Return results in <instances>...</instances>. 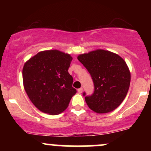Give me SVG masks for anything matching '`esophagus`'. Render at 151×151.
I'll return each instance as SVG.
<instances>
[{
	"label": "esophagus",
	"mask_w": 151,
	"mask_h": 151,
	"mask_svg": "<svg viewBox=\"0 0 151 151\" xmlns=\"http://www.w3.org/2000/svg\"><path fill=\"white\" fill-rule=\"evenodd\" d=\"M82 91H83V88H82V87L78 88V93H81L82 92Z\"/></svg>",
	"instance_id": "34e87169"
}]
</instances>
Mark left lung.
I'll use <instances>...</instances> for the list:
<instances>
[{
	"mask_svg": "<svg viewBox=\"0 0 151 151\" xmlns=\"http://www.w3.org/2000/svg\"><path fill=\"white\" fill-rule=\"evenodd\" d=\"M78 60L87 69L94 84L91 96L83 92L88 106L98 113L111 112L124 100L131 82L125 61L109 51H93L80 55Z\"/></svg>",
	"mask_w": 151,
	"mask_h": 151,
	"instance_id": "1",
	"label": "left lung"
}]
</instances>
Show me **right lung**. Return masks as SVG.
<instances>
[{"instance_id":"add662e5","label":"right lung","mask_w":151,"mask_h":151,"mask_svg":"<svg viewBox=\"0 0 151 151\" xmlns=\"http://www.w3.org/2000/svg\"><path fill=\"white\" fill-rule=\"evenodd\" d=\"M72 57L58 50L41 51L24 64V90L35 106L43 113L57 115L67 108L76 89L68 72Z\"/></svg>"}]
</instances>
